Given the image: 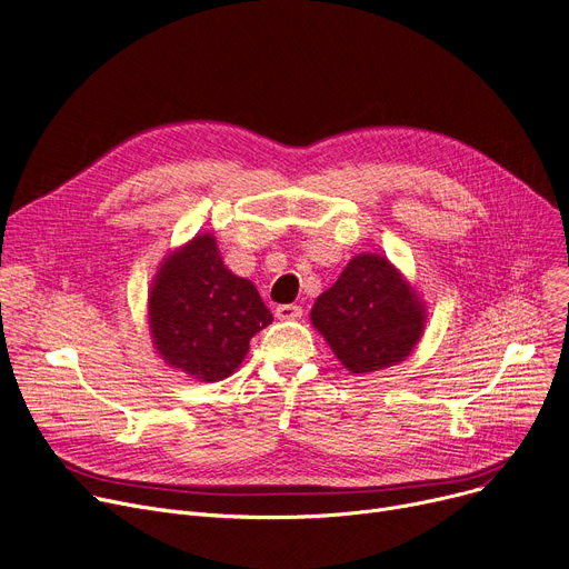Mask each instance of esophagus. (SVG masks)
<instances>
[{
    "label": "esophagus",
    "mask_w": 569,
    "mask_h": 569,
    "mask_svg": "<svg viewBox=\"0 0 569 569\" xmlns=\"http://www.w3.org/2000/svg\"><path fill=\"white\" fill-rule=\"evenodd\" d=\"M301 315H303V308L301 306H293V303L276 308V317L278 319H299Z\"/></svg>",
    "instance_id": "34e87169"
}]
</instances>
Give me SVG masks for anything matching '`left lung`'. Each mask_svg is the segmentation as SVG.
Returning <instances> with one entry per match:
<instances>
[{
    "label": "left lung",
    "mask_w": 569,
    "mask_h": 569,
    "mask_svg": "<svg viewBox=\"0 0 569 569\" xmlns=\"http://www.w3.org/2000/svg\"><path fill=\"white\" fill-rule=\"evenodd\" d=\"M310 319L340 363L366 375L410 357L426 315L415 289L387 257L359 254L319 296Z\"/></svg>",
    "instance_id": "8db88e82"
}]
</instances>
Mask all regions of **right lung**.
I'll return each mask as SVG.
<instances>
[{
    "instance_id": "obj_1",
    "label": "right lung",
    "mask_w": 569,
    "mask_h": 569,
    "mask_svg": "<svg viewBox=\"0 0 569 569\" xmlns=\"http://www.w3.org/2000/svg\"><path fill=\"white\" fill-rule=\"evenodd\" d=\"M148 315L161 359L199 382L229 377L246 359L252 336L273 321L254 284L224 266L210 233L161 263Z\"/></svg>"
}]
</instances>
